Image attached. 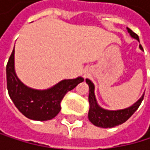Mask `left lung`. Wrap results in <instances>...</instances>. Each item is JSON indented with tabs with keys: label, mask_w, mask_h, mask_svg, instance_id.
<instances>
[{
	"label": "left lung",
	"mask_w": 150,
	"mask_h": 150,
	"mask_svg": "<svg viewBox=\"0 0 150 150\" xmlns=\"http://www.w3.org/2000/svg\"><path fill=\"white\" fill-rule=\"evenodd\" d=\"M127 30L132 38H136L138 41H139V36L136 33H134L129 28H127ZM139 48L141 50L143 49L141 45H139ZM85 81L89 85L88 100H89L90 109L88 112V118L90 122L97 127L112 128V127L124 123L126 120L138 110V108L139 107L144 98V94H143L139 98V100L136 102L133 105H131L130 107H128L126 109H122V110H117V111L105 110V109H103L102 107H100L97 103L96 98L94 95V85L92 83V81L89 79H86Z\"/></svg>",
	"instance_id": "1"
}]
</instances>
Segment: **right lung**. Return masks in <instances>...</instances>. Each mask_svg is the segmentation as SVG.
Masks as SVG:
<instances>
[{
  "mask_svg": "<svg viewBox=\"0 0 150 150\" xmlns=\"http://www.w3.org/2000/svg\"><path fill=\"white\" fill-rule=\"evenodd\" d=\"M7 89L17 109L27 118L34 120H48L60 112V103L66 93L83 81L79 76L65 79L47 90H37L26 86L16 76L14 69V49L6 67Z\"/></svg>",
  "mask_w": 150,
  "mask_h": 150,
  "instance_id": "obj_1",
  "label": "right lung"
}]
</instances>
